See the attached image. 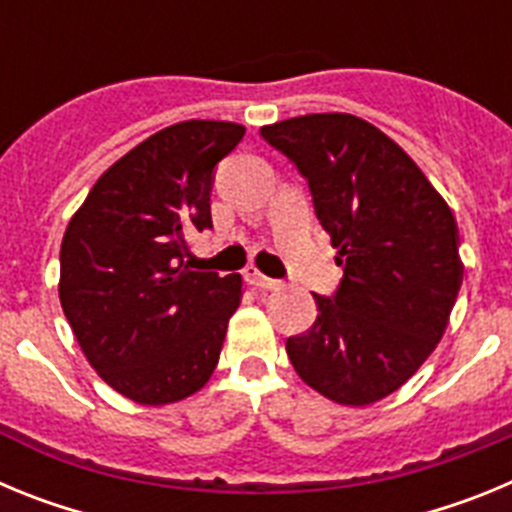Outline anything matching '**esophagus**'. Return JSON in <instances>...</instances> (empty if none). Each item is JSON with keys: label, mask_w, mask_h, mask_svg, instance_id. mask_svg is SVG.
<instances>
[{"label": "esophagus", "mask_w": 512, "mask_h": 512, "mask_svg": "<svg viewBox=\"0 0 512 512\" xmlns=\"http://www.w3.org/2000/svg\"><path fill=\"white\" fill-rule=\"evenodd\" d=\"M246 282L251 284V287H256V289H277L279 287L277 279L264 277V274H261V271H256V269H246Z\"/></svg>", "instance_id": "34e87169"}]
</instances>
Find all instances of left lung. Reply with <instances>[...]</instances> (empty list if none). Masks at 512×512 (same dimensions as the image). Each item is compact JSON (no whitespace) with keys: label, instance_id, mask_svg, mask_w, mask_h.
<instances>
[{"label":"left lung","instance_id":"1","mask_svg":"<svg viewBox=\"0 0 512 512\" xmlns=\"http://www.w3.org/2000/svg\"><path fill=\"white\" fill-rule=\"evenodd\" d=\"M297 166L343 279L312 295L318 318L287 338V356L312 390L369 405L408 382L449 325L464 266L449 205L413 158L372 122L343 112L261 128Z\"/></svg>","mask_w":512,"mask_h":512}]
</instances>
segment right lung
<instances>
[{
    "instance_id": "obj_1",
    "label": "right lung",
    "mask_w": 512,
    "mask_h": 512,
    "mask_svg": "<svg viewBox=\"0 0 512 512\" xmlns=\"http://www.w3.org/2000/svg\"><path fill=\"white\" fill-rule=\"evenodd\" d=\"M235 122L158 130L104 171L61 243L63 315L112 390L169 405L205 387L241 274L192 271L187 235L212 228L217 164L243 140Z\"/></svg>"
}]
</instances>
